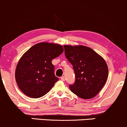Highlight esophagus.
<instances>
[{"label": "esophagus", "mask_w": 127, "mask_h": 127, "mask_svg": "<svg viewBox=\"0 0 127 127\" xmlns=\"http://www.w3.org/2000/svg\"><path fill=\"white\" fill-rule=\"evenodd\" d=\"M60 79H61V80H62V81H65V78H64V76H62L60 78Z\"/></svg>", "instance_id": "esophagus-1"}]
</instances>
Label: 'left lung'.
Masks as SVG:
<instances>
[{"label": "left lung", "mask_w": 127, "mask_h": 127, "mask_svg": "<svg viewBox=\"0 0 127 127\" xmlns=\"http://www.w3.org/2000/svg\"><path fill=\"white\" fill-rule=\"evenodd\" d=\"M66 59L72 64L75 82L69 85L72 93L83 99L94 97L104 87L108 67L102 57L82 45H64Z\"/></svg>", "instance_id": "1"}]
</instances>
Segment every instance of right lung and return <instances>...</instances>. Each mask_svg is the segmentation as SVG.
Wrapping results in <instances>:
<instances>
[{"label":"right lung","instance_id":"1","mask_svg":"<svg viewBox=\"0 0 127 127\" xmlns=\"http://www.w3.org/2000/svg\"><path fill=\"white\" fill-rule=\"evenodd\" d=\"M63 52L62 45L40 42L23 55L17 65L15 75L19 88L25 95L37 98L51 90L59 81L54 75L52 60Z\"/></svg>","mask_w":127,"mask_h":127}]
</instances>
